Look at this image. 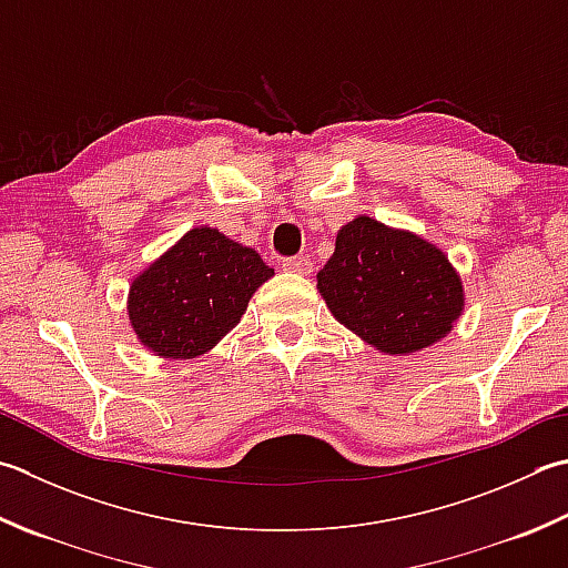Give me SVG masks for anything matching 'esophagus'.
I'll return each instance as SVG.
<instances>
[{
  "label": "esophagus",
  "instance_id": "obj_1",
  "mask_svg": "<svg viewBox=\"0 0 568 568\" xmlns=\"http://www.w3.org/2000/svg\"><path fill=\"white\" fill-rule=\"evenodd\" d=\"M283 271L297 273V275H310L313 273V261H310L307 255H293V258L283 261Z\"/></svg>",
  "mask_w": 568,
  "mask_h": 568
}]
</instances>
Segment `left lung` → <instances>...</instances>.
Wrapping results in <instances>:
<instances>
[{
	"instance_id": "obj_1",
	"label": "left lung",
	"mask_w": 568,
	"mask_h": 568,
	"mask_svg": "<svg viewBox=\"0 0 568 568\" xmlns=\"http://www.w3.org/2000/svg\"><path fill=\"white\" fill-rule=\"evenodd\" d=\"M317 287L339 325L396 357L446 337L465 305L446 253L369 216L339 229Z\"/></svg>"
}]
</instances>
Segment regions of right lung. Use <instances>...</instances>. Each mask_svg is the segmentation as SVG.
<instances>
[{"instance_id": "add662e5", "label": "right lung", "mask_w": 568, "mask_h": 568, "mask_svg": "<svg viewBox=\"0 0 568 568\" xmlns=\"http://www.w3.org/2000/svg\"><path fill=\"white\" fill-rule=\"evenodd\" d=\"M271 275L253 248L219 229H192L132 281L130 325L158 357L194 359L239 325Z\"/></svg>"}]
</instances>
